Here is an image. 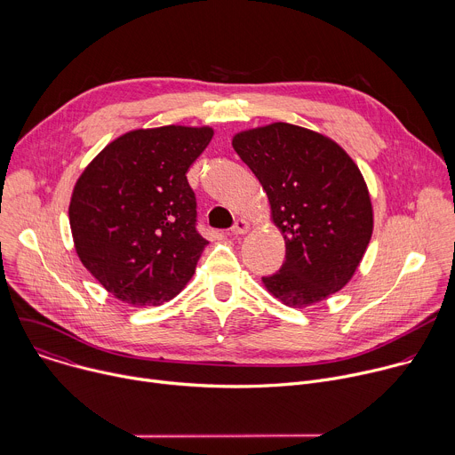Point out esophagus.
Instances as JSON below:
<instances>
[{"label":"esophagus","mask_w":455,"mask_h":455,"mask_svg":"<svg viewBox=\"0 0 455 455\" xmlns=\"http://www.w3.org/2000/svg\"><path fill=\"white\" fill-rule=\"evenodd\" d=\"M250 230V223L246 221V220H237L235 223H234V227H232V234L234 235H243V234H246Z\"/></svg>","instance_id":"obj_1"}]
</instances>
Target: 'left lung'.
<instances>
[{"instance_id":"1","label":"left lung","mask_w":455,"mask_h":455,"mask_svg":"<svg viewBox=\"0 0 455 455\" xmlns=\"http://www.w3.org/2000/svg\"><path fill=\"white\" fill-rule=\"evenodd\" d=\"M232 146L263 185L286 241L281 270L263 277L267 290L290 307L342 290L372 234L371 196L351 156L331 139L286 122L241 132Z\"/></svg>"}]
</instances>
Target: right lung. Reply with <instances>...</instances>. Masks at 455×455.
I'll use <instances>...</instances> for the list:
<instances>
[{
    "instance_id": "1",
    "label": "right lung",
    "mask_w": 455,
    "mask_h": 455,
    "mask_svg": "<svg viewBox=\"0 0 455 455\" xmlns=\"http://www.w3.org/2000/svg\"><path fill=\"white\" fill-rule=\"evenodd\" d=\"M211 127L135 129L84 169L70 202L77 255L116 299L158 306L196 270L207 239L196 228L187 171L212 140Z\"/></svg>"
}]
</instances>
